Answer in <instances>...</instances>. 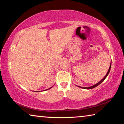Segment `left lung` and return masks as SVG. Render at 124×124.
I'll return each mask as SVG.
<instances>
[{"label":"left lung","instance_id":"left-lung-1","mask_svg":"<svg viewBox=\"0 0 124 124\" xmlns=\"http://www.w3.org/2000/svg\"><path fill=\"white\" fill-rule=\"evenodd\" d=\"M111 64H112V62H111V63H110V65L109 68V70H108V71L107 73V74H106V75H105V77L103 78V79L101 80V81H100V82H98V83L94 85H93V86H90V87H80V86H79V87H81V88H83V89H93V88H95V87H96V86H98V85H99L101 83H102L103 81L108 76V74H109V73L110 70V68H111Z\"/></svg>","mask_w":124,"mask_h":124}]
</instances>
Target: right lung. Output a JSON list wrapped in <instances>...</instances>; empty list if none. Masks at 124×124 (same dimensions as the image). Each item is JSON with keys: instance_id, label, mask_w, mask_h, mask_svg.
<instances>
[{"instance_id": "add662e5", "label": "right lung", "mask_w": 124, "mask_h": 124, "mask_svg": "<svg viewBox=\"0 0 124 124\" xmlns=\"http://www.w3.org/2000/svg\"><path fill=\"white\" fill-rule=\"evenodd\" d=\"M51 88H52V87H50V89H51ZM48 89H47V90H48Z\"/></svg>"}]
</instances>
